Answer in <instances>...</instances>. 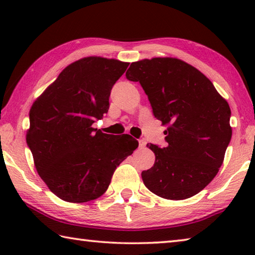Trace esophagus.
Here are the masks:
<instances>
[{
	"label": "esophagus",
	"instance_id": "34e87169",
	"mask_svg": "<svg viewBox=\"0 0 255 255\" xmlns=\"http://www.w3.org/2000/svg\"><path fill=\"white\" fill-rule=\"evenodd\" d=\"M138 143H139V148H145L146 147V141L144 139H139Z\"/></svg>",
	"mask_w": 255,
	"mask_h": 255
}]
</instances>
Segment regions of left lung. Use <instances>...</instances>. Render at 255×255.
I'll use <instances>...</instances> for the list:
<instances>
[{
	"instance_id": "left-lung-1",
	"label": "left lung",
	"mask_w": 255,
	"mask_h": 255,
	"mask_svg": "<svg viewBox=\"0 0 255 255\" xmlns=\"http://www.w3.org/2000/svg\"><path fill=\"white\" fill-rule=\"evenodd\" d=\"M126 77L139 82L155 118L167 125L165 147L147 145L155 163L141 172L146 188L170 200L197 195L218 173L231 141L227 101L200 71L176 58L131 63Z\"/></svg>"
}]
</instances>
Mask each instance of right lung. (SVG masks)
Wrapping results in <instances>:
<instances>
[{"mask_svg": "<svg viewBox=\"0 0 255 255\" xmlns=\"http://www.w3.org/2000/svg\"><path fill=\"white\" fill-rule=\"evenodd\" d=\"M128 65L103 57L76 60L33 102L27 144L38 174L60 199L86 202L102 196L117 166L138 147L130 135L92 127L109 110L112 86Z\"/></svg>", "mask_w": 255, "mask_h": 255, "instance_id": "1", "label": "right lung"}]
</instances>
